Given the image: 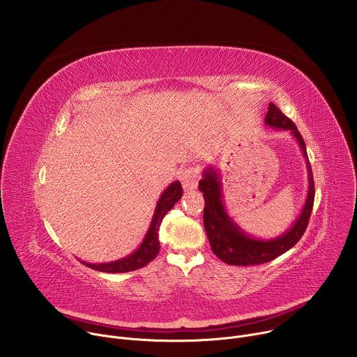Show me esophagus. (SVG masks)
Returning <instances> with one entry per match:
<instances>
[{
	"mask_svg": "<svg viewBox=\"0 0 357 357\" xmlns=\"http://www.w3.org/2000/svg\"><path fill=\"white\" fill-rule=\"evenodd\" d=\"M181 182L185 190H193L197 188L199 183V169L197 168H188L181 175Z\"/></svg>",
	"mask_w": 357,
	"mask_h": 357,
	"instance_id": "1",
	"label": "esophagus"
}]
</instances>
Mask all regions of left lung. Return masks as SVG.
I'll use <instances>...</instances> for the list:
<instances>
[{"label": "left lung", "instance_id": "1", "mask_svg": "<svg viewBox=\"0 0 357 357\" xmlns=\"http://www.w3.org/2000/svg\"><path fill=\"white\" fill-rule=\"evenodd\" d=\"M266 126L277 130H287L298 141L303 152V157L307 160L308 168L310 186L307 200L303 203L301 215L284 234L271 240L254 238L243 231L240 226L226 212L223 203L220 172L213 167H208L203 171V178L199 181V190L203 193V197H205L203 225H205L212 251L223 263L229 266H256L277 259L298 243L305 230H307L311 218L315 199V185L302 135L299 134L295 124L287 116H284V113L274 103L268 105Z\"/></svg>", "mask_w": 357, "mask_h": 357}]
</instances>
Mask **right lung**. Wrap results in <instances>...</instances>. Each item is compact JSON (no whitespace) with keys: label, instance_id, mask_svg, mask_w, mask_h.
I'll list each match as a JSON object with an SVG mask.
<instances>
[{"label":"right lung","instance_id":"obj_1","mask_svg":"<svg viewBox=\"0 0 357 357\" xmlns=\"http://www.w3.org/2000/svg\"><path fill=\"white\" fill-rule=\"evenodd\" d=\"M181 197H182V186L179 181H175L162 192L157 203L154 216H152L149 229L141 245L134 252H131L130 256L112 263H100V264H90L84 261H80V263H83L86 267L91 270L101 271V273H113V274L128 273V271H134L145 267L149 261H152L158 256V251H160L158 231H160L161 222Z\"/></svg>","mask_w":357,"mask_h":357}]
</instances>
